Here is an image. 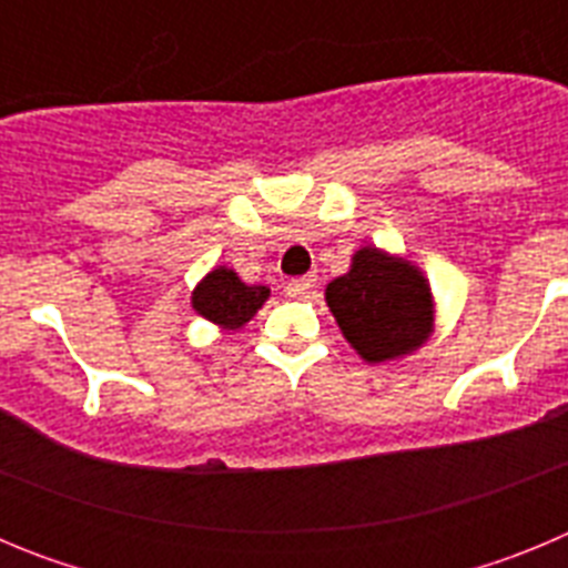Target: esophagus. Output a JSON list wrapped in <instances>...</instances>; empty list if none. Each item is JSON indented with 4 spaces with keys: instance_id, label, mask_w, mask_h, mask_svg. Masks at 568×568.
Instances as JSON below:
<instances>
[{
    "instance_id": "esophagus-1",
    "label": "esophagus",
    "mask_w": 568,
    "mask_h": 568,
    "mask_svg": "<svg viewBox=\"0 0 568 568\" xmlns=\"http://www.w3.org/2000/svg\"><path fill=\"white\" fill-rule=\"evenodd\" d=\"M315 290V278L313 275H304V278H293L287 281V293L293 295V298H307L310 293Z\"/></svg>"
}]
</instances>
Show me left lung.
<instances>
[{
	"instance_id": "left-lung-1",
	"label": "left lung",
	"mask_w": 568,
	"mask_h": 568,
	"mask_svg": "<svg viewBox=\"0 0 568 568\" xmlns=\"http://www.w3.org/2000/svg\"><path fill=\"white\" fill-rule=\"evenodd\" d=\"M341 333L369 364L413 353L433 335V293L409 261L361 247L349 273L327 284Z\"/></svg>"
}]
</instances>
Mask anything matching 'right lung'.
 Returning a JSON list of instances; mask_svg holds the SVG:
<instances>
[{
  "mask_svg": "<svg viewBox=\"0 0 568 568\" xmlns=\"http://www.w3.org/2000/svg\"><path fill=\"white\" fill-rule=\"evenodd\" d=\"M267 287H250L233 270L215 267L207 278L193 290L195 313L204 315L207 321L219 324L224 329L244 327L250 318L267 301Z\"/></svg>",
  "mask_w": 568,
  "mask_h": 568,
  "instance_id": "right-lung-1",
  "label": "right lung"
}]
</instances>
